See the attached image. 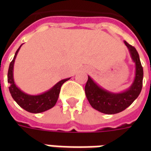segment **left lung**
<instances>
[{
	"label": "left lung",
	"instance_id": "1",
	"mask_svg": "<svg viewBox=\"0 0 151 151\" xmlns=\"http://www.w3.org/2000/svg\"><path fill=\"white\" fill-rule=\"evenodd\" d=\"M132 60L135 63V77L129 88L121 92H113L99 86L90 76L85 85V95L95 110L106 114H114L129 107L137 99L143 87V70L136 49L125 41Z\"/></svg>",
	"mask_w": 151,
	"mask_h": 151
}]
</instances>
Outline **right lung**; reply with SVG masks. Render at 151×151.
Masks as SVG:
<instances>
[{"instance_id":"obj_1","label":"right lung","mask_w":151,"mask_h":151,"mask_svg":"<svg viewBox=\"0 0 151 151\" xmlns=\"http://www.w3.org/2000/svg\"><path fill=\"white\" fill-rule=\"evenodd\" d=\"M22 44L20 47L18 48L15 54V56L13 58L12 61L11 62L9 65L8 72V82L9 83L10 86L8 87L9 92H10L14 100L17 103L19 106L24 109L29 113L34 114H39V113L45 112L46 110H49L55 105L58 98H59L60 88L62 85L66 81L70 79V78H66L63 80H61L55 85L52 87L49 90L38 95H29L26 92H22L19 88L15 85V80H14V63H15V58L17 56V54L19 51Z\"/></svg>"}]
</instances>
